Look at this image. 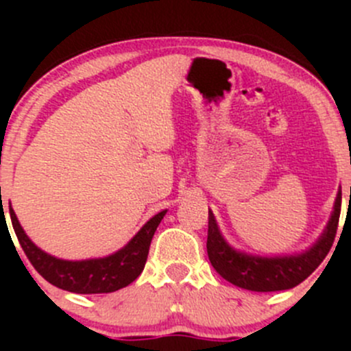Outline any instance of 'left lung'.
I'll use <instances>...</instances> for the list:
<instances>
[{
	"label": "left lung",
	"mask_w": 351,
	"mask_h": 351,
	"mask_svg": "<svg viewBox=\"0 0 351 351\" xmlns=\"http://www.w3.org/2000/svg\"><path fill=\"white\" fill-rule=\"evenodd\" d=\"M341 212V189L338 190L331 217L313 246L300 253L260 256L236 250L224 239L212 210H208L207 254L212 267L224 280L251 292H277L299 285L326 258L335 241Z\"/></svg>",
	"instance_id": "left-lung-1"
}]
</instances>
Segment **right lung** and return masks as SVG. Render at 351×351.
I'll return each mask as SVG.
<instances>
[{
    "label": "right lung",
    "mask_w": 351,
    "mask_h": 351,
    "mask_svg": "<svg viewBox=\"0 0 351 351\" xmlns=\"http://www.w3.org/2000/svg\"><path fill=\"white\" fill-rule=\"evenodd\" d=\"M166 212L161 210L153 215L125 246L108 256L62 260L45 253L28 238L10 204L15 234L35 270L52 285L74 293H110L132 284L143 274L153 236Z\"/></svg>",
    "instance_id": "obj_1"
}]
</instances>
